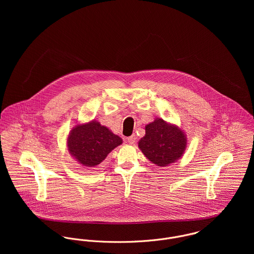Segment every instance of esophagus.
I'll use <instances>...</instances> for the list:
<instances>
[{"mask_svg": "<svg viewBox=\"0 0 254 254\" xmlns=\"http://www.w3.org/2000/svg\"><path fill=\"white\" fill-rule=\"evenodd\" d=\"M127 142H128L129 144H134V143L136 142V136H135V135H132V136L128 137V138H127Z\"/></svg>", "mask_w": 254, "mask_h": 254, "instance_id": "34e87169", "label": "esophagus"}]
</instances>
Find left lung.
I'll list each match as a JSON object with an SVG mask.
<instances>
[{"mask_svg":"<svg viewBox=\"0 0 254 254\" xmlns=\"http://www.w3.org/2000/svg\"><path fill=\"white\" fill-rule=\"evenodd\" d=\"M187 145L186 137L178 127L155 119L145 126V135L139 147L152 163L167 166L181 157Z\"/></svg>","mask_w":254,"mask_h":254,"instance_id":"left-lung-1","label":"left lung"}]
</instances>
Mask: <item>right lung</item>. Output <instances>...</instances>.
I'll use <instances>...</instances> for the list:
<instances>
[{
    "label": "right lung",
    "instance_id": "1",
    "mask_svg": "<svg viewBox=\"0 0 254 254\" xmlns=\"http://www.w3.org/2000/svg\"><path fill=\"white\" fill-rule=\"evenodd\" d=\"M121 144L120 137L96 121L77 125L67 140L71 155L87 167L100 164L114 147Z\"/></svg>",
    "mask_w": 254,
    "mask_h": 254
}]
</instances>
